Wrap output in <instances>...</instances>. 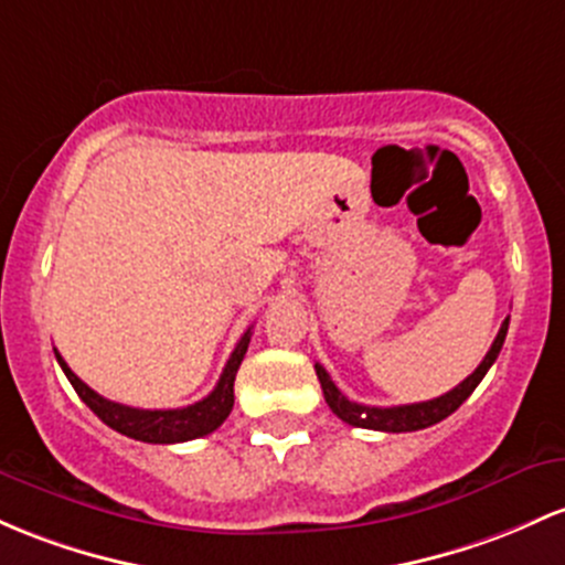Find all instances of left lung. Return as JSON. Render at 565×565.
<instances>
[{"label": "left lung", "instance_id": "left-lung-1", "mask_svg": "<svg viewBox=\"0 0 565 565\" xmlns=\"http://www.w3.org/2000/svg\"><path fill=\"white\" fill-rule=\"evenodd\" d=\"M507 330H510V319H504V324H501L491 351L486 353L480 367H477L467 381H461L456 388H450L448 394L437 396V399H429V402H415V405H399V407L359 405V402H351L349 396L334 386L332 377L327 375V370L321 367V364H316V375H319L321 392H324V399L327 405H330V411L338 415L340 420H345V424L359 426V429H375V431H396V434L418 431V429H426V426L439 424V420L448 418L450 413H456L458 407L467 402V396L475 392L477 383L486 377L488 370H491V364L495 362V356H499L501 345H504Z\"/></svg>", "mask_w": 565, "mask_h": 565}]
</instances>
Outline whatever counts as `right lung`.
Wrapping results in <instances>:
<instances>
[{
	"label": "right lung",
	"instance_id": "add662e5",
	"mask_svg": "<svg viewBox=\"0 0 565 565\" xmlns=\"http://www.w3.org/2000/svg\"><path fill=\"white\" fill-rule=\"evenodd\" d=\"M252 340V327L244 332V338L238 340L231 359H227L225 370H222L220 383L214 386V392L203 396L201 402L188 407H177V411H141V407H128L120 405V402L104 399L102 394L93 392L90 386H85L77 375L72 373L70 364L64 362L58 351H55V359H58L61 370H64L74 392L79 394V399L90 407L109 429L126 434V437L139 439V443H152V445H171V443H188V439L206 437L214 429H220L225 424V418L233 411V383L235 373H238L241 362H244V353L249 349Z\"/></svg>",
	"mask_w": 565,
	"mask_h": 565
}]
</instances>
